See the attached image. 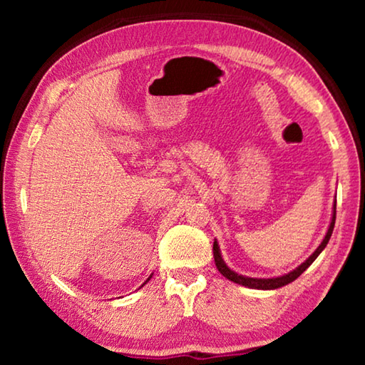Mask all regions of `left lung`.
<instances>
[{
    "label": "left lung",
    "instance_id": "obj_1",
    "mask_svg": "<svg viewBox=\"0 0 365 365\" xmlns=\"http://www.w3.org/2000/svg\"><path fill=\"white\" fill-rule=\"evenodd\" d=\"M335 219H336V201L335 205H333V215H331V222H330V227L329 230H327V235L324 238V242L319 245V248L312 252L311 256H309L304 262L301 265H298L294 270L288 272V274L282 275V277H275V279H252V277H245V275H240L237 272H233L228 265L224 262V259L220 256V248L217 242H214L212 246V252H214V261L215 265H217V269L222 275L225 277V279L232 280L233 283H238V285H243V287H248V288H255V289H275V288H280V287H285L288 283L294 282L298 277L304 272L309 265H311L314 261H316L317 256L320 255L325 250L327 243H329V240L333 233V227H335Z\"/></svg>",
    "mask_w": 365,
    "mask_h": 365
}]
</instances>
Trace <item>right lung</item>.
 I'll return each instance as SVG.
<instances>
[{
    "mask_svg": "<svg viewBox=\"0 0 365 365\" xmlns=\"http://www.w3.org/2000/svg\"><path fill=\"white\" fill-rule=\"evenodd\" d=\"M150 279H151V277H150ZM150 279H148V280H150ZM148 280H146V282H148ZM146 282H145V283H146ZM145 283H143V285H145ZM143 285H141V287H143Z\"/></svg>",
    "mask_w": 365,
    "mask_h": 365,
    "instance_id": "right-lung-1",
    "label": "right lung"
}]
</instances>
